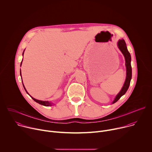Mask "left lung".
Listing matches in <instances>:
<instances>
[{"label":"left lung","instance_id":"8db88e82","mask_svg":"<svg viewBox=\"0 0 152 152\" xmlns=\"http://www.w3.org/2000/svg\"><path fill=\"white\" fill-rule=\"evenodd\" d=\"M117 46L125 58V61H126L125 64H126V80L123 85V86L122 87L121 91L119 92V93L116 96L115 99L113 102V103L117 102L120 99V98L126 93V91L129 88V86L130 85V83H131V80L132 79V67H131V54H130V53L127 50V46L124 40L123 39H120L118 41Z\"/></svg>","mask_w":152,"mask_h":152}]
</instances>
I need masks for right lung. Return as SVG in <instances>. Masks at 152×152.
<instances>
[{"label": "right lung", "instance_id": "obj_1", "mask_svg": "<svg viewBox=\"0 0 152 152\" xmlns=\"http://www.w3.org/2000/svg\"><path fill=\"white\" fill-rule=\"evenodd\" d=\"M24 51H25V50H24ZM24 51H23V54H24ZM22 61H23V60H22ZM22 61H21V64H20V66H21V64H22ZM20 76H21V69H20ZM23 87H24V88H25L26 92L28 94V93L27 92V91H26V88H25V86H24V85H23ZM31 98H32L35 102H36L37 103H39V104H42V105H43V106H52V104L51 102H49V101H42V100H37V99H34V98L32 97H31Z\"/></svg>", "mask_w": 152, "mask_h": 152}]
</instances>
